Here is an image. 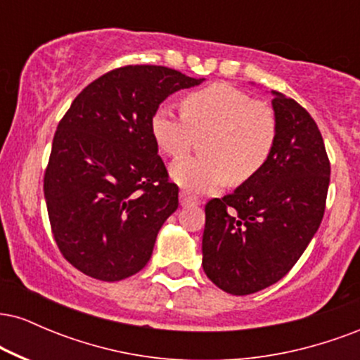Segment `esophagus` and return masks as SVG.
<instances>
[{
    "label": "esophagus",
    "mask_w": 360,
    "mask_h": 360,
    "mask_svg": "<svg viewBox=\"0 0 360 360\" xmlns=\"http://www.w3.org/2000/svg\"><path fill=\"white\" fill-rule=\"evenodd\" d=\"M179 203H181V206H193V205H200L201 201L198 200V198L191 196V194H189V193L181 191L179 193Z\"/></svg>",
    "instance_id": "34e87169"
}]
</instances>
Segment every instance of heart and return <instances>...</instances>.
<instances>
[{"label": "heart", "instance_id": "b5f03b06", "mask_svg": "<svg viewBox=\"0 0 360 360\" xmlns=\"http://www.w3.org/2000/svg\"><path fill=\"white\" fill-rule=\"evenodd\" d=\"M184 113L160 103L150 117V134L160 154L179 157L194 134L208 131L206 155L184 157L171 167L176 184L193 194H213L232 181H247L266 166L278 140V118L229 82H213L184 98Z\"/></svg>", "mask_w": 360, "mask_h": 360}]
</instances>
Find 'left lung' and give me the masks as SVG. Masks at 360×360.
Segmentation results:
<instances>
[{
	"label": "left lung",
	"instance_id": "1",
	"mask_svg": "<svg viewBox=\"0 0 360 360\" xmlns=\"http://www.w3.org/2000/svg\"><path fill=\"white\" fill-rule=\"evenodd\" d=\"M272 94L278 140L269 160L232 194L205 206V274L235 296L283 279L325 213L330 160L320 130L300 103Z\"/></svg>",
	"mask_w": 360,
	"mask_h": 360
}]
</instances>
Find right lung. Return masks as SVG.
<instances>
[{
  "instance_id": "1",
  "label": "right lung",
  "mask_w": 360,
  "mask_h": 360,
  "mask_svg": "<svg viewBox=\"0 0 360 360\" xmlns=\"http://www.w3.org/2000/svg\"><path fill=\"white\" fill-rule=\"evenodd\" d=\"M203 81L164 65H125L86 86L62 117L44 194L60 254L86 276L113 283L146 267L179 205L150 117L169 94Z\"/></svg>"
}]
</instances>
